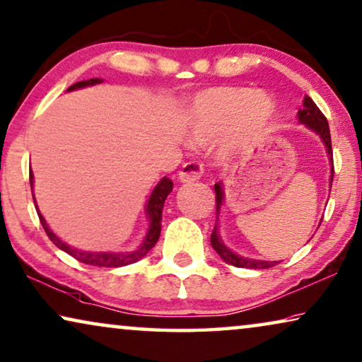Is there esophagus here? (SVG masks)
<instances>
[{"mask_svg":"<svg viewBox=\"0 0 362 362\" xmlns=\"http://www.w3.org/2000/svg\"><path fill=\"white\" fill-rule=\"evenodd\" d=\"M203 164L197 163V160H190V163L183 164V167L179 172V179L183 183H190V182H197L202 179L203 175Z\"/></svg>","mask_w":362,"mask_h":362,"instance_id":"obj_1","label":"esophagus"}]
</instances>
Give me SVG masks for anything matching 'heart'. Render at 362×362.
Wrapping results in <instances>:
<instances>
[{"label":"heart","mask_w":362,"mask_h":362,"mask_svg":"<svg viewBox=\"0 0 362 362\" xmlns=\"http://www.w3.org/2000/svg\"><path fill=\"white\" fill-rule=\"evenodd\" d=\"M273 113V100L252 89H204L193 95L185 109L188 138L193 144H208L230 129L237 139L252 138L268 125Z\"/></svg>","instance_id":"b5f03b06"}]
</instances>
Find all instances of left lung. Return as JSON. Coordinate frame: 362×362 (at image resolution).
<instances>
[{
    "instance_id": "1",
    "label": "left lung",
    "mask_w": 362,
    "mask_h": 362,
    "mask_svg": "<svg viewBox=\"0 0 362 362\" xmlns=\"http://www.w3.org/2000/svg\"><path fill=\"white\" fill-rule=\"evenodd\" d=\"M298 118L302 125L309 127L310 129H314V132L319 134L322 143L325 144L327 148V154H328V159H330V164H332V175H330V187H332V182H333V174H335V170H333V151H332V138H330V128H328V122L323 113L320 112L319 107L315 105V102L310 99L309 95L304 97V102H302V107L298 112ZM214 192H216V214L219 216V209L223 206V199H224V190H223V183H216L214 185ZM322 223V221H320ZM211 245L213 249L218 252V255L223 258L226 263H229V265H234L237 268H253V269H265V268H272L276 265L278 262H267V260H252V258H245V257H240L234 253L230 249L224 245V242L221 240V235L218 233V224L214 226L213 229V234H211Z\"/></svg>"
}]
</instances>
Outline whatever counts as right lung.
<instances>
[{"label":"right lung","mask_w":362,"mask_h":362,"mask_svg":"<svg viewBox=\"0 0 362 362\" xmlns=\"http://www.w3.org/2000/svg\"><path fill=\"white\" fill-rule=\"evenodd\" d=\"M100 83H102L100 78L79 81V83L69 86L68 93H69V90H76V89H81V88H88V86H94V84H100ZM29 179H30V188H32V187H34V174H32V170L29 174ZM172 187H174V183H172L170 179H167V177L160 179L158 185L154 187V190H153V193H151V197L148 199V204H146V214H148V219H149V228H148L146 237H144L143 244L139 245L138 249L128 250V252H84V250H78V249H74V247L68 245L66 242H63L60 237L53 234V230L48 228L45 218H43V216L40 214L39 208H37L34 193H32V197H34L35 209H37V214H39V218H40V223L43 226V229H45L48 239H50L53 244L58 247V249L69 253V255H71L73 258H76V260L81 262V263H86V265L117 268V267L132 265V263L141 260V258L146 255V253L156 245V242H158L159 235H160V221H163L164 202H165L167 195H169V193L172 192Z\"/></svg>","instance_id":"add662e5"}]
</instances>
